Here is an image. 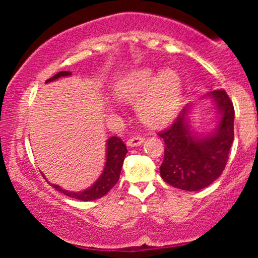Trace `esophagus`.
<instances>
[{"label":"esophagus","mask_w":258,"mask_h":258,"mask_svg":"<svg viewBox=\"0 0 258 258\" xmlns=\"http://www.w3.org/2000/svg\"><path fill=\"white\" fill-rule=\"evenodd\" d=\"M144 142V137L142 136H133L127 141V146L128 147H136V146H141L142 143Z\"/></svg>","instance_id":"esophagus-1"}]
</instances>
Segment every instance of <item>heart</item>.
Instances as JSON below:
<instances>
[{
	"mask_svg": "<svg viewBox=\"0 0 258 258\" xmlns=\"http://www.w3.org/2000/svg\"><path fill=\"white\" fill-rule=\"evenodd\" d=\"M120 100L138 103L139 117L152 126L170 122L178 114L182 103V81L174 70H155L144 68L130 74L115 88Z\"/></svg>",
	"mask_w": 258,
	"mask_h": 258,
	"instance_id": "heart-1",
	"label": "heart"
}]
</instances>
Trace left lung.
<instances>
[{"instance_id":"8db88e82","label":"left lung","mask_w":258,"mask_h":258,"mask_svg":"<svg viewBox=\"0 0 258 258\" xmlns=\"http://www.w3.org/2000/svg\"><path fill=\"white\" fill-rule=\"evenodd\" d=\"M221 114L216 131L209 137L198 138L186 122L185 106L172 125L158 135L165 142L164 161L160 166L162 179L183 190L206 188L223 172L234 139V106L224 90L210 93Z\"/></svg>"}]
</instances>
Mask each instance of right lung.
Listing matches in <instances>:
<instances>
[{"mask_svg": "<svg viewBox=\"0 0 258 258\" xmlns=\"http://www.w3.org/2000/svg\"><path fill=\"white\" fill-rule=\"evenodd\" d=\"M72 75L70 72H60L55 74L54 76H52L51 79L47 80L46 82L54 81L61 76H69ZM127 153L126 144L121 141L119 137H110L106 142V162L104 171H103L102 176L99 177L98 180L94 183L91 188L86 189L84 191H78V193H74V191H68L61 189L60 186L57 184H52L53 188L57 189L58 191L63 193L67 197L73 198V199H78L81 201H91L99 199V198L104 197L105 194H108V191L117 183V180L120 178V172L121 167H122L123 159H125Z\"/></svg>", "mask_w": 258, "mask_h": 258, "instance_id": "right-lung-1", "label": "right lung"}]
</instances>
